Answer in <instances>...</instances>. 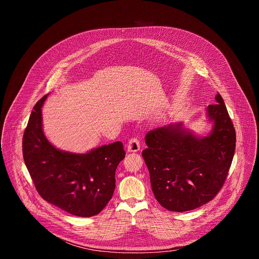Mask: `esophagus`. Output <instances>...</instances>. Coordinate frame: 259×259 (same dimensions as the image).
I'll return each mask as SVG.
<instances>
[{
  "label": "esophagus",
  "mask_w": 259,
  "mask_h": 259,
  "mask_svg": "<svg viewBox=\"0 0 259 259\" xmlns=\"http://www.w3.org/2000/svg\"><path fill=\"white\" fill-rule=\"evenodd\" d=\"M140 150V143L136 137H132L129 139L127 143V151L128 152H138Z\"/></svg>",
  "instance_id": "esophagus-1"
}]
</instances>
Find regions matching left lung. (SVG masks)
<instances>
[{
	"mask_svg": "<svg viewBox=\"0 0 259 259\" xmlns=\"http://www.w3.org/2000/svg\"><path fill=\"white\" fill-rule=\"evenodd\" d=\"M213 128L197 136L175 123L145 135L142 157L157 201L167 210L190 211L210 202L223 188L236 150V131L218 93L206 108Z\"/></svg>",
	"mask_w": 259,
	"mask_h": 259,
	"instance_id": "8db88e82",
	"label": "left lung"
}]
</instances>
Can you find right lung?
I'll list each match as a JSON object with an SVG mask.
<instances>
[{
	"label": "right lung",
	"mask_w": 259,
	"mask_h": 259,
	"mask_svg": "<svg viewBox=\"0 0 259 259\" xmlns=\"http://www.w3.org/2000/svg\"><path fill=\"white\" fill-rule=\"evenodd\" d=\"M48 95L33 106L23 134L25 166L48 203L76 216L96 215L113 197L116 169L126 155L123 143L105 144L86 154L56 149L43 131L42 106Z\"/></svg>",
	"instance_id": "obj_1"
}]
</instances>
